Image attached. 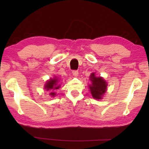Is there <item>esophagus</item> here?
Listing matches in <instances>:
<instances>
[{
	"label": "esophagus",
	"mask_w": 149,
	"mask_h": 149,
	"mask_svg": "<svg viewBox=\"0 0 149 149\" xmlns=\"http://www.w3.org/2000/svg\"><path fill=\"white\" fill-rule=\"evenodd\" d=\"M72 74L74 76L77 77L78 76V75H79V72H78V71H77V70H74V71L72 72Z\"/></svg>",
	"instance_id": "esophagus-1"
}]
</instances>
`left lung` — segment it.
<instances>
[{"mask_svg": "<svg viewBox=\"0 0 149 149\" xmlns=\"http://www.w3.org/2000/svg\"><path fill=\"white\" fill-rule=\"evenodd\" d=\"M89 77L92 82L89 87L92 97L95 99H102L107 90V83L102 77H96L95 73H92Z\"/></svg>", "mask_w": 149, "mask_h": 149, "instance_id": "1", "label": "left lung"}]
</instances>
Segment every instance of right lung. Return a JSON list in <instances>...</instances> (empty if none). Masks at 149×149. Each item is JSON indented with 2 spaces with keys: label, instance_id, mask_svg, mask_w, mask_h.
<instances>
[{
  "label": "right lung",
  "instance_id": "add662e5",
  "mask_svg": "<svg viewBox=\"0 0 149 149\" xmlns=\"http://www.w3.org/2000/svg\"><path fill=\"white\" fill-rule=\"evenodd\" d=\"M59 80L58 77H53L48 80V81L46 82L45 85V89L46 91H49L50 92L49 95L51 97H55L56 93L53 92V91L55 89H58L60 87V84H59Z\"/></svg>",
  "mask_w": 149,
  "mask_h": 149
}]
</instances>
